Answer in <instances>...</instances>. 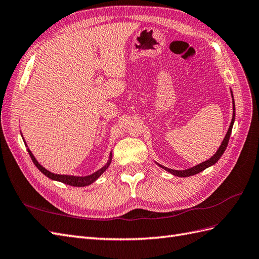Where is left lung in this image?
Wrapping results in <instances>:
<instances>
[{
  "instance_id": "1",
  "label": "left lung",
  "mask_w": 259,
  "mask_h": 259,
  "mask_svg": "<svg viewBox=\"0 0 259 259\" xmlns=\"http://www.w3.org/2000/svg\"><path fill=\"white\" fill-rule=\"evenodd\" d=\"M231 95H232V98H233V93H232V91H231ZM234 120H235V104H234V98H233V117H232V121L230 123V127H229V130L227 132V135H225L221 145H220V147H219L218 151L215 152V154L213 156H211L209 160L204 161V162H202L200 164H198V165H196V166H194V167H190V168L184 169V170L171 169V168L165 167V166H163V165H160L158 163H156V164L160 167H162L163 169L167 170L168 173L173 174L175 176H178V177H189V176H193V175H196L198 173H200V171H202L203 169L212 166V165H214L219 161V158H220L222 156V154L224 153L225 149H227V147H228V143H229V140H230V136H231V132H232V128H233V124H234Z\"/></svg>"
}]
</instances>
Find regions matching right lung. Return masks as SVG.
I'll return each instance as SVG.
<instances>
[{
    "instance_id": "1",
    "label": "right lung",
    "mask_w": 259,
    "mask_h": 259,
    "mask_svg": "<svg viewBox=\"0 0 259 259\" xmlns=\"http://www.w3.org/2000/svg\"><path fill=\"white\" fill-rule=\"evenodd\" d=\"M23 137V136H22ZM24 139V138H23ZM24 143L26 144L25 140H24ZM26 147H27V144H26ZM28 153L31 157L32 162H34V164L36 165V167L41 171V173L44 175L47 176L48 178H50V180L52 181H57V182H60V183H63V184H66V185H70V186H74V187H84V186H89V185L94 183L97 178L101 176L104 171L107 169L109 167V165L111 163V157H112V153L110 152L109 154V158L107 163H106L104 166L102 168H99L97 171H95V173H93L91 175H88V176H73V175H59V174H55V173H51V171H49L48 169H46L44 166H41L40 164L38 163V161L36 160V157L34 156V154L31 153V151L29 149H27Z\"/></svg>"
}]
</instances>
